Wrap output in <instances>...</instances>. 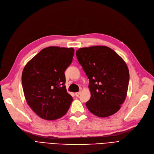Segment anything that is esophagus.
Here are the masks:
<instances>
[{
    "instance_id": "1",
    "label": "esophagus",
    "mask_w": 154,
    "mask_h": 154,
    "mask_svg": "<svg viewBox=\"0 0 154 154\" xmlns=\"http://www.w3.org/2000/svg\"><path fill=\"white\" fill-rule=\"evenodd\" d=\"M80 93H81V92H77V93H75V95H76V97H78L79 95L80 94Z\"/></svg>"
}]
</instances>
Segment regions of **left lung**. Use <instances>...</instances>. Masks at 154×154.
Segmentation results:
<instances>
[{"instance_id":"1","label":"left lung","mask_w":154,"mask_h":154,"mask_svg":"<svg viewBox=\"0 0 154 154\" xmlns=\"http://www.w3.org/2000/svg\"><path fill=\"white\" fill-rule=\"evenodd\" d=\"M88 78L91 98L86 103L89 111L99 117L118 112L125 101L129 82L125 62L106 46L79 48L76 52Z\"/></svg>"}]
</instances>
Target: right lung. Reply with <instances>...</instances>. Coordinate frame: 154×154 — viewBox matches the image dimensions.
Listing matches in <instances>:
<instances>
[{
    "label": "right lung",
    "mask_w": 154,
    "mask_h": 154,
    "mask_svg": "<svg viewBox=\"0 0 154 154\" xmlns=\"http://www.w3.org/2000/svg\"><path fill=\"white\" fill-rule=\"evenodd\" d=\"M75 50L50 46L29 61L22 74L28 105L41 119L53 120L67 113L72 98L66 88L64 71L71 64Z\"/></svg>",
    "instance_id": "add662e5"
}]
</instances>
